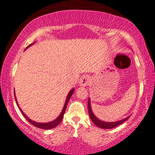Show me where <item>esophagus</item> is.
Masks as SVG:
<instances>
[{"label": "esophagus", "mask_w": 155, "mask_h": 155, "mask_svg": "<svg viewBox=\"0 0 155 155\" xmlns=\"http://www.w3.org/2000/svg\"><path fill=\"white\" fill-rule=\"evenodd\" d=\"M90 82H91V79H90V78L89 76L85 75V76H83V77L80 79L79 82V85L80 86H82V87H86V86L89 85Z\"/></svg>", "instance_id": "1"}]
</instances>
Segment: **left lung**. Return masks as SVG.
I'll return each mask as SVG.
<instances>
[{"mask_svg": "<svg viewBox=\"0 0 155 155\" xmlns=\"http://www.w3.org/2000/svg\"><path fill=\"white\" fill-rule=\"evenodd\" d=\"M87 107H88V111H89L90 117L92 121V122H93L96 126H97L98 127L102 128V129H112V128L115 127H117L118 125H120V124H121L122 123H123L124 122H125L126 120H128V118H130V116H129V117L124 118V119L119 120V121H117V122H104L98 119L97 117H95V114H94L93 112H92V110L91 104H90V98H88Z\"/></svg>", "mask_w": 155, "mask_h": 155, "instance_id": "left-lung-1", "label": "left lung"}]
</instances>
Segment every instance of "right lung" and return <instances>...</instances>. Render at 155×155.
I'll list each match as a JSON object with an SVG mask.
<instances>
[{"instance_id":"obj_1","label":"right lung","mask_w":155,"mask_h":155,"mask_svg":"<svg viewBox=\"0 0 155 155\" xmlns=\"http://www.w3.org/2000/svg\"><path fill=\"white\" fill-rule=\"evenodd\" d=\"M33 44H34V43L31 44V45H28V47H29V46L32 45H33ZM28 47L26 48V49H27V48H28ZM26 49H25V50H26ZM74 90H75V88H73V89H72V90H70V91L69 92V93L68 94V96H67V98H66L65 104H64V107H63V110H62V112H61V113H60V115L58 116V117L57 118H56L55 120H54L53 121H51V122H45V123H41V122H37L33 121V120H31V119H29V117H28L27 116H26V114H25V113H24V112H23V111H22L21 109V108H20V107H19L18 103L17 100H16V97H15V90H14V95H15V99L16 103H17V105L18 106V107L20 108V110H21V111L22 113H23L24 117H25L26 118V120H27L28 121V122H30V123L32 124H33V125H34L35 127H36L41 128V129H43V130H50V129H52V128L55 127L56 126H58V124H60V122H61V120H63V115H64V114H65V110H66V107H67L68 103V102H69L70 98L71 97L72 95H73V94Z\"/></svg>"}]
</instances>
